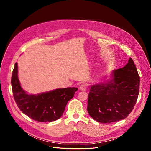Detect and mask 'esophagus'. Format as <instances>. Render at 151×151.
I'll list each match as a JSON object with an SVG mask.
<instances>
[{
  "mask_svg": "<svg viewBox=\"0 0 151 151\" xmlns=\"http://www.w3.org/2000/svg\"><path fill=\"white\" fill-rule=\"evenodd\" d=\"M79 88L81 91H85L86 90H87V87H86V86L84 84H81Z\"/></svg>",
  "mask_w": 151,
  "mask_h": 151,
  "instance_id": "1",
  "label": "esophagus"
}]
</instances>
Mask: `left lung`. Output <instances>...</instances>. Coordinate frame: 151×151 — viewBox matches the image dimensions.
I'll use <instances>...</instances> for the list:
<instances>
[{"instance_id":"left-lung-1","label":"left lung","mask_w":151,"mask_h":151,"mask_svg":"<svg viewBox=\"0 0 151 151\" xmlns=\"http://www.w3.org/2000/svg\"><path fill=\"white\" fill-rule=\"evenodd\" d=\"M139 85V75L130 58L124 67L113 70L103 82L91 86L87 107L89 115L101 123L125 119L136 104Z\"/></svg>"}]
</instances>
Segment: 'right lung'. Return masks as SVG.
I'll use <instances>...</instances> for the list:
<instances>
[{
    "label": "right lung",
    "instance_id": "1",
    "mask_svg": "<svg viewBox=\"0 0 151 151\" xmlns=\"http://www.w3.org/2000/svg\"><path fill=\"white\" fill-rule=\"evenodd\" d=\"M11 85L14 98L20 111L39 122H52L63 115L68 102L78 90L75 87L57 88L37 94L27 93L21 86L18 63L15 64Z\"/></svg>",
    "mask_w": 151,
    "mask_h": 151
}]
</instances>
